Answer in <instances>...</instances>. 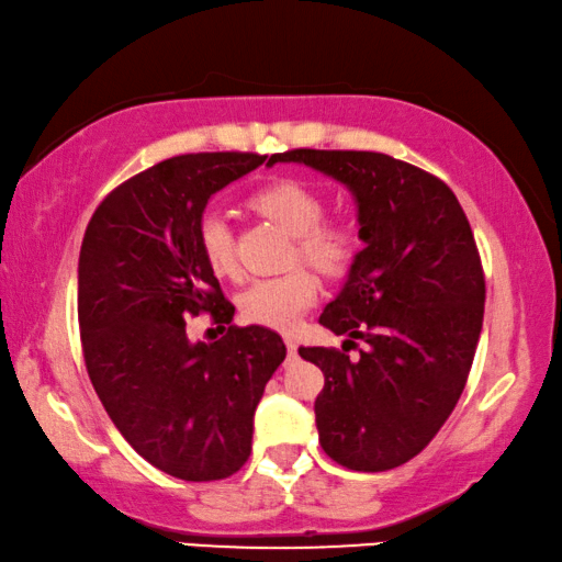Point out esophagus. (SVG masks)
Wrapping results in <instances>:
<instances>
[{"mask_svg":"<svg viewBox=\"0 0 562 562\" xmlns=\"http://www.w3.org/2000/svg\"><path fill=\"white\" fill-rule=\"evenodd\" d=\"M284 345H288V352L290 355H297V342L292 340V337H288V340H284Z\"/></svg>","mask_w":562,"mask_h":562,"instance_id":"obj_1","label":"esophagus"}]
</instances>
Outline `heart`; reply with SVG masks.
I'll return each mask as SVG.
<instances>
[{"instance_id":"obj_1","label":"heart","mask_w":562,"mask_h":562,"mask_svg":"<svg viewBox=\"0 0 562 562\" xmlns=\"http://www.w3.org/2000/svg\"><path fill=\"white\" fill-rule=\"evenodd\" d=\"M252 207L295 237L302 260L325 274H342L360 249L358 229L347 222H323V194L300 180H278L252 194ZM198 247L215 274H235V235L217 207L202 210L198 220ZM319 282L310 270H290L278 278L249 282L239 292V313L247 323L272 329H292L302 313L315 305Z\"/></svg>"}]
</instances>
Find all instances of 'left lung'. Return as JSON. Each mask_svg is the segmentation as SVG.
Here are the masks:
<instances>
[{"label": "left lung", "mask_w": 562, "mask_h": 562, "mask_svg": "<svg viewBox=\"0 0 562 562\" xmlns=\"http://www.w3.org/2000/svg\"><path fill=\"white\" fill-rule=\"evenodd\" d=\"M342 182L364 247L319 325L342 350L300 347L325 375L315 400L319 445L342 468L382 473L413 460L448 420L483 329L485 274L473 229L448 184L382 153L290 149ZM362 339L360 359L346 347Z\"/></svg>", "instance_id": "1"}]
</instances>
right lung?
I'll list each match as a JSON object with an SVG mask.
<instances>
[{
	"mask_svg": "<svg viewBox=\"0 0 562 562\" xmlns=\"http://www.w3.org/2000/svg\"><path fill=\"white\" fill-rule=\"evenodd\" d=\"M265 159H165L106 194L79 249L77 313L94 393L142 458L192 483L245 465L257 403L288 355L272 329L233 325L235 307L198 247L212 194ZM202 312L226 329L212 346L186 335V319Z\"/></svg>",
	"mask_w": 562,
	"mask_h": 562,
	"instance_id": "right-lung-1",
	"label": "right lung"
}]
</instances>
